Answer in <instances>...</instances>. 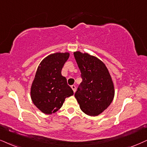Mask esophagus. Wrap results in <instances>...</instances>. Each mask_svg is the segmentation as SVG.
I'll return each instance as SVG.
<instances>
[{
	"instance_id": "1",
	"label": "esophagus",
	"mask_w": 147,
	"mask_h": 147,
	"mask_svg": "<svg viewBox=\"0 0 147 147\" xmlns=\"http://www.w3.org/2000/svg\"><path fill=\"white\" fill-rule=\"evenodd\" d=\"M71 88H72V90H74V93H75V91H76V87L75 85H72V86H71Z\"/></svg>"
}]
</instances>
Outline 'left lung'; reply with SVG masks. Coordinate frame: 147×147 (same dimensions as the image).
<instances>
[{
	"label": "left lung",
	"instance_id": "8db88e82",
	"mask_svg": "<svg viewBox=\"0 0 147 147\" xmlns=\"http://www.w3.org/2000/svg\"><path fill=\"white\" fill-rule=\"evenodd\" d=\"M74 54L82 78L75 97L86 115H99L114 99L115 87L112 78L104 63L97 57L79 51Z\"/></svg>",
	"mask_w": 147,
	"mask_h": 147
}]
</instances>
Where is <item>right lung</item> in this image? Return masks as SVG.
<instances>
[{
  "mask_svg": "<svg viewBox=\"0 0 147 147\" xmlns=\"http://www.w3.org/2000/svg\"><path fill=\"white\" fill-rule=\"evenodd\" d=\"M69 57V52L52 54L40 63L30 88L35 106L46 115L54 113L63 106L66 97L74 95L61 70Z\"/></svg>",
  "mask_w": 147,
  "mask_h": 147,
  "instance_id": "obj_1",
  "label": "right lung"
}]
</instances>
